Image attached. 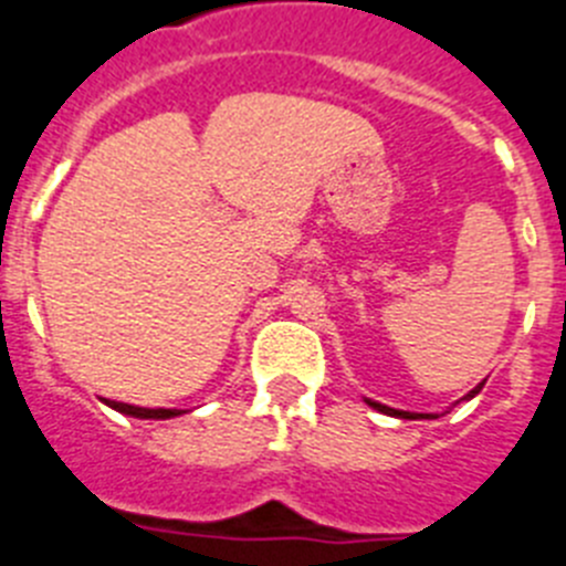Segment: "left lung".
<instances>
[{
	"label": "left lung",
	"instance_id": "obj_1",
	"mask_svg": "<svg viewBox=\"0 0 566 566\" xmlns=\"http://www.w3.org/2000/svg\"><path fill=\"white\" fill-rule=\"evenodd\" d=\"M484 385V382H482ZM482 385H476V388H473V391L468 394V397H476L479 391H482ZM365 402L371 405V408H377V411H382V413H388V417H399V419H417V417H422V413H411V411H397V408H388V405H379V402H371V399H365Z\"/></svg>",
	"mask_w": 566,
	"mask_h": 566
}]
</instances>
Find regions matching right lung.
<instances>
[{"instance_id":"obj_1","label":"right lung","mask_w":566,"mask_h":566,"mask_svg":"<svg viewBox=\"0 0 566 566\" xmlns=\"http://www.w3.org/2000/svg\"><path fill=\"white\" fill-rule=\"evenodd\" d=\"M109 408H115V411L127 413V417H138V419H169V417H178L181 411H172V408H135V405H127V402H113V399H107Z\"/></svg>"}]
</instances>
